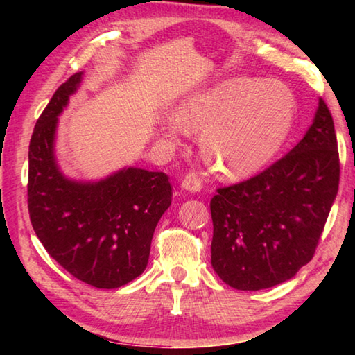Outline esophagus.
Segmentation results:
<instances>
[{"instance_id": "34e87169", "label": "esophagus", "mask_w": 355, "mask_h": 355, "mask_svg": "<svg viewBox=\"0 0 355 355\" xmlns=\"http://www.w3.org/2000/svg\"><path fill=\"white\" fill-rule=\"evenodd\" d=\"M182 188L184 191H189V192H200V189H202V178H200L199 173L189 172L188 175L183 178Z\"/></svg>"}]
</instances>
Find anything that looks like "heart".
Wrapping results in <instances>:
<instances>
[{"instance_id": "1", "label": "heart", "mask_w": 355, "mask_h": 355, "mask_svg": "<svg viewBox=\"0 0 355 355\" xmlns=\"http://www.w3.org/2000/svg\"><path fill=\"white\" fill-rule=\"evenodd\" d=\"M293 116V97L284 86L232 78L186 98L175 123L183 133H203V155L216 172L244 178L272 158Z\"/></svg>"}]
</instances>
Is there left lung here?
Returning <instances> with one entry per match:
<instances>
[{
    "mask_svg": "<svg viewBox=\"0 0 355 355\" xmlns=\"http://www.w3.org/2000/svg\"><path fill=\"white\" fill-rule=\"evenodd\" d=\"M336 148L334 119L320 98L313 123L288 155L218 189L209 203L211 264L222 282L264 290L293 279L313 258L338 192Z\"/></svg>",
    "mask_w": 355,
    "mask_h": 355,
    "instance_id": "8db88e82",
    "label": "left lung"
}]
</instances>
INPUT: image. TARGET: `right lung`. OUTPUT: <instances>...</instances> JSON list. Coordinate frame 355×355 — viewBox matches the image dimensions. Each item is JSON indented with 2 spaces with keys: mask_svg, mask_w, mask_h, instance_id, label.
Returning a JSON list of instances; mask_svg holds the SVG:
<instances>
[{
  "mask_svg": "<svg viewBox=\"0 0 355 355\" xmlns=\"http://www.w3.org/2000/svg\"><path fill=\"white\" fill-rule=\"evenodd\" d=\"M83 71L59 86L29 142L28 209L48 254L78 280L119 288L144 272L156 224L172 202L169 177L123 167L98 182L65 177L55 155L58 117Z\"/></svg>",
  "mask_w": 355,
  "mask_h": 355,
  "instance_id": "1",
  "label": "right lung"
}]
</instances>
